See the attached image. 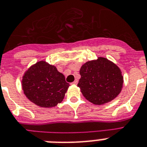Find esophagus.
Masks as SVG:
<instances>
[{"label":"esophagus","mask_w":147,"mask_h":147,"mask_svg":"<svg viewBox=\"0 0 147 147\" xmlns=\"http://www.w3.org/2000/svg\"><path fill=\"white\" fill-rule=\"evenodd\" d=\"M78 82V80L76 79V80H75V81H74L73 82H72V83H71V84H75V85H76V84H77Z\"/></svg>","instance_id":"esophagus-1"}]
</instances>
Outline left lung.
I'll return each instance as SVG.
<instances>
[{
	"instance_id": "left-lung-1",
	"label": "left lung",
	"mask_w": 147,
	"mask_h": 147,
	"mask_svg": "<svg viewBox=\"0 0 147 147\" xmlns=\"http://www.w3.org/2000/svg\"><path fill=\"white\" fill-rule=\"evenodd\" d=\"M78 84L84 96L94 105H103L117 96L123 88L122 71L116 64L105 57L90 60L80 69Z\"/></svg>"
}]
</instances>
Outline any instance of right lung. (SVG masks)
<instances>
[{
    "instance_id": "right-lung-1",
    "label": "right lung",
    "mask_w": 147,
    "mask_h": 147,
    "mask_svg": "<svg viewBox=\"0 0 147 147\" xmlns=\"http://www.w3.org/2000/svg\"><path fill=\"white\" fill-rule=\"evenodd\" d=\"M22 89L30 102L42 108L60 103L69 84L55 66L39 61L30 67L22 78Z\"/></svg>"
}]
</instances>
